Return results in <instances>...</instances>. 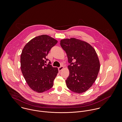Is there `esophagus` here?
<instances>
[{
    "instance_id": "1",
    "label": "esophagus",
    "mask_w": 122,
    "mask_h": 122,
    "mask_svg": "<svg viewBox=\"0 0 122 122\" xmlns=\"http://www.w3.org/2000/svg\"><path fill=\"white\" fill-rule=\"evenodd\" d=\"M64 69V67L63 66H61L59 68H58V70H59V72H61L62 70H63Z\"/></svg>"
}]
</instances>
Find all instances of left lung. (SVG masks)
Listing matches in <instances>:
<instances>
[{
    "instance_id": "8db88e82",
    "label": "left lung",
    "mask_w": 122,
    "mask_h": 122,
    "mask_svg": "<svg viewBox=\"0 0 122 122\" xmlns=\"http://www.w3.org/2000/svg\"><path fill=\"white\" fill-rule=\"evenodd\" d=\"M60 45L66 52L70 75L66 83L71 91L81 93L87 91L95 81L100 63L94 48L89 43L74 37L61 39ZM73 59L75 63H72Z\"/></svg>"
}]
</instances>
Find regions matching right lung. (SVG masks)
Instances as JSON below:
<instances>
[{"instance_id":"right-lung-1","label":"right lung","mask_w":122,"mask_h":122,"mask_svg":"<svg viewBox=\"0 0 122 122\" xmlns=\"http://www.w3.org/2000/svg\"><path fill=\"white\" fill-rule=\"evenodd\" d=\"M58 41L47 35L38 36L23 47L20 55V69L25 81L35 92H43L51 89L58 73L57 68L45 62L51 48Z\"/></svg>"}]
</instances>
